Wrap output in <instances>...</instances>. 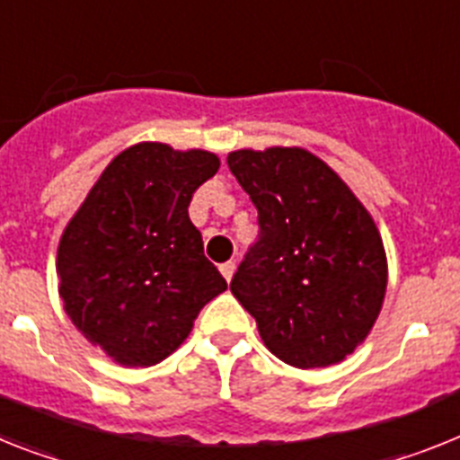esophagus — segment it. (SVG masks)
Instances as JSON below:
<instances>
[{
  "label": "esophagus",
  "instance_id": "1",
  "mask_svg": "<svg viewBox=\"0 0 460 460\" xmlns=\"http://www.w3.org/2000/svg\"><path fill=\"white\" fill-rule=\"evenodd\" d=\"M221 274H223V277H226V281H230V279H233V274H234V262L233 261L223 262V265H221Z\"/></svg>",
  "mask_w": 460,
  "mask_h": 460
}]
</instances>
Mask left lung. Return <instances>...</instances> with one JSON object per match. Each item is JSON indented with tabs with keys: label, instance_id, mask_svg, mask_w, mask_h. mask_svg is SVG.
Returning <instances> with one entry per match:
<instances>
[{
	"label": "left lung",
	"instance_id": "8db88e82",
	"mask_svg": "<svg viewBox=\"0 0 460 460\" xmlns=\"http://www.w3.org/2000/svg\"><path fill=\"white\" fill-rule=\"evenodd\" d=\"M227 167L261 226L233 296L279 360L300 370L342 363L370 335L386 296V251L370 211L307 148H239Z\"/></svg>",
	"mask_w": 460,
	"mask_h": 460
}]
</instances>
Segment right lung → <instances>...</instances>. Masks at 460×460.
Wrapping results in <instances>:
<instances>
[{
    "mask_svg": "<svg viewBox=\"0 0 460 460\" xmlns=\"http://www.w3.org/2000/svg\"><path fill=\"white\" fill-rule=\"evenodd\" d=\"M218 167L202 148L141 141L107 164L66 223L55 262L65 312L113 363L164 360L227 288L188 218L192 192Z\"/></svg>",
    "mask_w": 460,
    "mask_h": 460,
    "instance_id": "1",
    "label": "right lung"
}]
</instances>
